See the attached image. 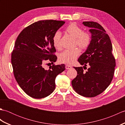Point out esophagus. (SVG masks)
Segmentation results:
<instances>
[{
  "label": "esophagus",
  "instance_id": "obj_1",
  "mask_svg": "<svg viewBox=\"0 0 125 125\" xmlns=\"http://www.w3.org/2000/svg\"><path fill=\"white\" fill-rule=\"evenodd\" d=\"M71 68H72V67H71V65H65V68H66V69H71Z\"/></svg>",
  "mask_w": 125,
  "mask_h": 125
}]
</instances>
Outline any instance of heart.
Segmentation results:
<instances>
[{
	"mask_svg": "<svg viewBox=\"0 0 125 125\" xmlns=\"http://www.w3.org/2000/svg\"><path fill=\"white\" fill-rule=\"evenodd\" d=\"M65 32L75 38V43L82 49H86L91 42V35L90 33L83 31V29L75 23L68 25L65 29ZM61 35L59 31H56L52 37V43L57 49H61L60 39ZM80 54V50L78 48L64 50L60 55L59 60L61 62L71 64L76 61Z\"/></svg>",
	"mask_w": 125,
	"mask_h": 125,
	"instance_id": "heart-1",
	"label": "heart"
}]
</instances>
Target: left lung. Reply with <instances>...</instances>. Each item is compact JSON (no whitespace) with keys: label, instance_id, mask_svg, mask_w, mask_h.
Returning <instances> with one entry per match:
<instances>
[{"label":"left lung","instance_id":"8db88e82","mask_svg":"<svg viewBox=\"0 0 125 125\" xmlns=\"http://www.w3.org/2000/svg\"><path fill=\"white\" fill-rule=\"evenodd\" d=\"M90 27L91 42L85 52L79 57V63L90 67L86 73L83 68L74 67L77 75L71 82L73 90L82 96L94 97L109 86L115 73V60L112 54V45L109 36L99 23L84 21Z\"/></svg>","mask_w":125,"mask_h":125}]
</instances>
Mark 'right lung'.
<instances>
[{
    "label": "right lung",
    "mask_w": 125,
    "mask_h": 125,
    "mask_svg": "<svg viewBox=\"0 0 125 125\" xmlns=\"http://www.w3.org/2000/svg\"><path fill=\"white\" fill-rule=\"evenodd\" d=\"M63 21L40 20L23 29L16 40L11 55L14 77L29 96L41 99L48 96L55 89V80L65 69L64 64H53L57 60L52 37ZM46 60L53 64L44 68ZM49 64V63H48Z\"/></svg>",
    "instance_id": "obj_1"
}]
</instances>
